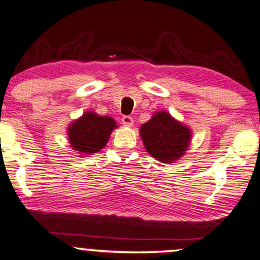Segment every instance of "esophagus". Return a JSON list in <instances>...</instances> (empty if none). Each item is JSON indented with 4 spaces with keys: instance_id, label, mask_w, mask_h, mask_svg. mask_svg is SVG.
<instances>
[{
    "instance_id": "obj_1",
    "label": "esophagus",
    "mask_w": 260,
    "mask_h": 260,
    "mask_svg": "<svg viewBox=\"0 0 260 260\" xmlns=\"http://www.w3.org/2000/svg\"><path fill=\"white\" fill-rule=\"evenodd\" d=\"M122 124L126 127H132L133 126V118L131 116H123L122 117Z\"/></svg>"
}]
</instances>
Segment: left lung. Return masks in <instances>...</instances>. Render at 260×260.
<instances>
[{
    "mask_svg": "<svg viewBox=\"0 0 260 260\" xmlns=\"http://www.w3.org/2000/svg\"><path fill=\"white\" fill-rule=\"evenodd\" d=\"M139 134L148 154L165 164L180 160L192 140L190 128L168 111L155 112L147 123L140 126Z\"/></svg>",
    "mask_w": 260,
    "mask_h": 260,
    "instance_id": "obj_1",
    "label": "left lung"
}]
</instances>
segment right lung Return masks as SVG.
<instances>
[{"label": "right lung", "mask_w": 260, "mask_h": 260, "mask_svg": "<svg viewBox=\"0 0 260 260\" xmlns=\"http://www.w3.org/2000/svg\"><path fill=\"white\" fill-rule=\"evenodd\" d=\"M115 128H117V123L110 116L85 111L68 124V142L79 156L92 155L105 147Z\"/></svg>", "instance_id": "1"}]
</instances>
